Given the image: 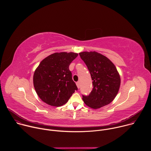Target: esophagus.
Returning <instances> with one entry per match:
<instances>
[{"instance_id":"obj_1","label":"esophagus","mask_w":151,"mask_h":151,"mask_svg":"<svg viewBox=\"0 0 151 151\" xmlns=\"http://www.w3.org/2000/svg\"><path fill=\"white\" fill-rule=\"evenodd\" d=\"M76 85H77V87H78V88H80V82H79V81H78V82H76Z\"/></svg>"}]
</instances>
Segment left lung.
Here are the masks:
<instances>
[{
  "label": "left lung",
  "instance_id": "obj_1",
  "mask_svg": "<svg viewBox=\"0 0 151 151\" xmlns=\"http://www.w3.org/2000/svg\"><path fill=\"white\" fill-rule=\"evenodd\" d=\"M79 54L90 71L93 85L89 96H82L83 102L94 109L109 104L116 96L121 84L120 75L114 64L96 51Z\"/></svg>",
  "mask_w": 151,
  "mask_h": 151
}]
</instances>
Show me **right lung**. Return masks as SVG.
Listing matches in <instances>:
<instances>
[{
  "label": "right lung",
  "instance_id": "obj_1",
  "mask_svg": "<svg viewBox=\"0 0 151 151\" xmlns=\"http://www.w3.org/2000/svg\"><path fill=\"white\" fill-rule=\"evenodd\" d=\"M78 54L55 52L45 58L36 69L33 85L39 98L52 106L66 104L78 88L69 66Z\"/></svg>",
  "mask_w": 151,
  "mask_h": 151
}]
</instances>
